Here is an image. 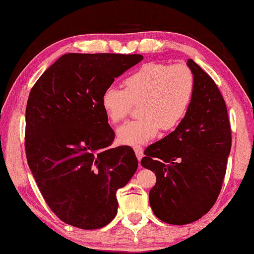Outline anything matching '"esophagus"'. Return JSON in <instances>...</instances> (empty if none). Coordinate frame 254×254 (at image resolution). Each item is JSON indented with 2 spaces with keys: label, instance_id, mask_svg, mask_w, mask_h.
<instances>
[{
  "label": "esophagus",
  "instance_id": "obj_1",
  "mask_svg": "<svg viewBox=\"0 0 254 254\" xmlns=\"http://www.w3.org/2000/svg\"><path fill=\"white\" fill-rule=\"evenodd\" d=\"M134 152H135V156L137 158V160H141L143 157V149L141 147H134Z\"/></svg>",
  "mask_w": 254,
  "mask_h": 254
}]
</instances>
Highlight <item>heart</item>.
<instances>
[{"label": "heart", "instance_id": "obj_1", "mask_svg": "<svg viewBox=\"0 0 254 254\" xmlns=\"http://www.w3.org/2000/svg\"><path fill=\"white\" fill-rule=\"evenodd\" d=\"M195 92V77L190 68L177 64H144L124 79V89L109 86L101 104L107 119L119 123L139 104L140 119L118 128L120 143L139 145L152 140L160 128L170 131L182 122Z\"/></svg>", "mask_w": 254, "mask_h": 254}]
</instances>
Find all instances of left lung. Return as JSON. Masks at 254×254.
<instances>
[{"label":"left lung","mask_w":254,"mask_h":254,"mask_svg":"<svg viewBox=\"0 0 254 254\" xmlns=\"http://www.w3.org/2000/svg\"><path fill=\"white\" fill-rule=\"evenodd\" d=\"M195 77L190 105L176 130L144 150V168L157 183L149 192L156 216L174 225L192 223L213 207L231 151L226 104L215 81L188 59Z\"/></svg>","instance_id":"obj_1"}]
</instances>
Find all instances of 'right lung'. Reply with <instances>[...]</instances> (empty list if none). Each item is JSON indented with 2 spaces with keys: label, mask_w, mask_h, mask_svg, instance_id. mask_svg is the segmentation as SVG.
I'll use <instances>...</instances> for the list:
<instances>
[{
  "label": "right lung",
  "mask_w": 254,
  "mask_h": 254,
  "mask_svg": "<svg viewBox=\"0 0 254 254\" xmlns=\"http://www.w3.org/2000/svg\"><path fill=\"white\" fill-rule=\"evenodd\" d=\"M141 55L66 54L30 92L25 153L46 203L66 224L105 226L118 213V189L137 169L131 147L111 148L114 131L101 98Z\"/></svg>",
  "instance_id": "right-lung-1"
}]
</instances>
